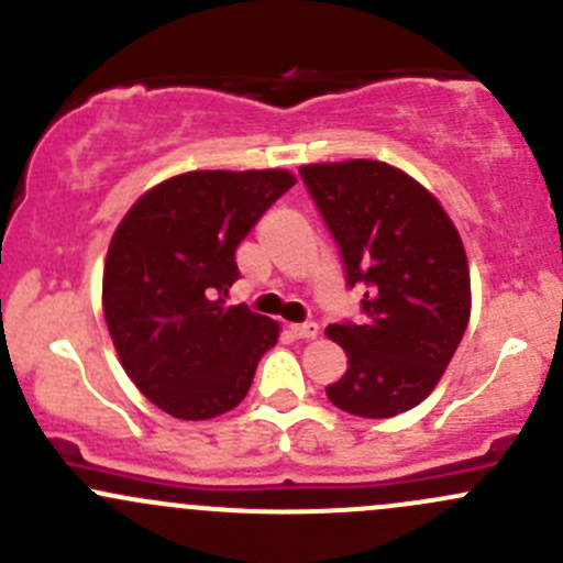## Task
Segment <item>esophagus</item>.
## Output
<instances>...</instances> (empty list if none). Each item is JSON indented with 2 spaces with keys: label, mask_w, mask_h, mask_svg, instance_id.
<instances>
[{
  "label": "esophagus",
  "mask_w": 563,
  "mask_h": 563,
  "mask_svg": "<svg viewBox=\"0 0 563 563\" xmlns=\"http://www.w3.org/2000/svg\"><path fill=\"white\" fill-rule=\"evenodd\" d=\"M291 334L294 338H299V340H313L316 334H318V323H313V321H308V323H291Z\"/></svg>",
  "instance_id": "1"
}]
</instances>
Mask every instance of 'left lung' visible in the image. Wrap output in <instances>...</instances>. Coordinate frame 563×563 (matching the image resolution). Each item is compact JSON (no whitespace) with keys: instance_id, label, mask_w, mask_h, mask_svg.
Returning a JSON list of instances; mask_svg holds the SVG:
<instances>
[{"instance_id":"1","label":"left lung","mask_w":563,"mask_h":563,"mask_svg":"<svg viewBox=\"0 0 563 563\" xmlns=\"http://www.w3.org/2000/svg\"><path fill=\"white\" fill-rule=\"evenodd\" d=\"M332 231L360 323H329L349 371L327 387L343 411L387 419L419 406L444 376L471 316V277L455 223L435 196L382 161L299 168Z\"/></svg>"}]
</instances>
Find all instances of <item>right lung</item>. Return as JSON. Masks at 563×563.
<instances>
[{"label":"right lung","mask_w":563,"mask_h":563,"mask_svg":"<svg viewBox=\"0 0 563 563\" xmlns=\"http://www.w3.org/2000/svg\"><path fill=\"white\" fill-rule=\"evenodd\" d=\"M297 176L187 172L146 190L117 225L103 269L113 349L141 395L176 419H212L245 400L280 323L225 308L236 247Z\"/></svg>","instance_id":"1"}]
</instances>
